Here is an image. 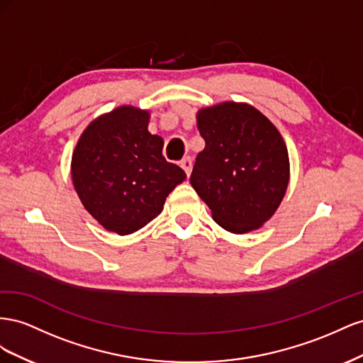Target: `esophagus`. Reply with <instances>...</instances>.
<instances>
[{
    "label": "esophagus",
    "mask_w": 363,
    "mask_h": 363,
    "mask_svg": "<svg viewBox=\"0 0 363 363\" xmlns=\"http://www.w3.org/2000/svg\"><path fill=\"white\" fill-rule=\"evenodd\" d=\"M181 167L184 169V172H185V173H187V176H190L191 169H193V161H191V158H190V157L184 158V160L181 161Z\"/></svg>",
    "instance_id": "34e87169"
}]
</instances>
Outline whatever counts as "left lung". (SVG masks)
I'll return each instance as SVG.
<instances>
[{
    "mask_svg": "<svg viewBox=\"0 0 363 363\" xmlns=\"http://www.w3.org/2000/svg\"><path fill=\"white\" fill-rule=\"evenodd\" d=\"M205 147L190 184L223 230L245 234L263 226L281 203L291 164L281 133L247 103L223 101L196 113Z\"/></svg>",
    "mask_w": 363,
    "mask_h": 363,
    "instance_id": "8db88e82",
    "label": "left lung"
}]
</instances>
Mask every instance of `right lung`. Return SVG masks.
<instances>
[{
  "label": "right lung",
  "mask_w": 363,
  "mask_h": 363,
  "mask_svg": "<svg viewBox=\"0 0 363 363\" xmlns=\"http://www.w3.org/2000/svg\"><path fill=\"white\" fill-rule=\"evenodd\" d=\"M150 112L130 105L92 120L71 158V178L85 210L106 231L128 235L157 217L185 172L162 157L149 132Z\"/></svg>",
  "instance_id": "obj_1"
}]
</instances>
